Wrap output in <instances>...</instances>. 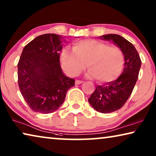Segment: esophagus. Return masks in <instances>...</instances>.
I'll return each instance as SVG.
<instances>
[{
    "label": "esophagus",
    "mask_w": 156,
    "mask_h": 156,
    "mask_svg": "<svg viewBox=\"0 0 156 156\" xmlns=\"http://www.w3.org/2000/svg\"><path fill=\"white\" fill-rule=\"evenodd\" d=\"M83 83L82 81H80V80H76V81H75V84H76V85L81 84V83Z\"/></svg>",
    "instance_id": "1"
}]
</instances>
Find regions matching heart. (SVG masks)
I'll use <instances>...</instances> for the list:
<instances>
[{
  "instance_id": "obj_1",
  "label": "heart",
  "mask_w": 156,
  "mask_h": 156,
  "mask_svg": "<svg viewBox=\"0 0 156 156\" xmlns=\"http://www.w3.org/2000/svg\"><path fill=\"white\" fill-rule=\"evenodd\" d=\"M63 70L75 76L85 70L87 76L95 77L100 82L113 81L121 73L124 58L120 48L109 46L95 40H83L75 42L73 50L66 48L61 55Z\"/></svg>"
}]
</instances>
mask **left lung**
<instances>
[{
    "mask_svg": "<svg viewBox=\"0 0 156 156\" xmlns=\"http://www.w3.org/2000/svg\"><path fill=\"white\" fill-rule=\"evenodd\" d=\"M100 37L112 41L119 47L125 60L123 73L119 77L105 85L97 86L88 98V102L93 109L100 113L107 114L119 110L125 105L137 81L142 61L133 44L121 35L107 34Z\"/></svg>",
    "mask_w": 156,
    "mask_h": 156,
    "instance_id": "8db88e82",
    "label": "left lung"
}]
</instances>
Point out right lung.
Segmentation results:
<instances>
[{"mask_svg":"<svg viewBox=\"0 0 156 156\" xmlns=\"http://www.w3.org/2000/svg\"><path fill=\"white\" fill-rule=\"evenodd\" d=\"M63 37L47 33L35 37L23 49L17 65L20 91L30 108L49 114L63 104L75 80L64 75L60 65ZM66 42V40H65Z\"/></svg>","mask_w":156,"mask_h":156,"instance_id":"1","label":"right lung"}]
</instances>
